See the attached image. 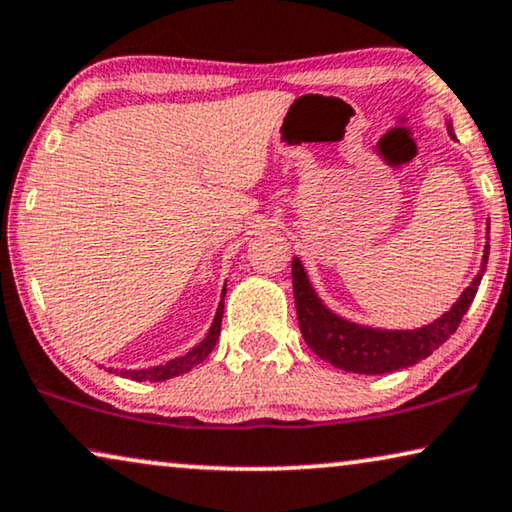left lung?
Masks as SVG:
<instances>
[{"instance_id":"8db88e82","label":"left lung","mask_w":512,"mask_h":512,"mask_svg":"<svg viewBox=\"0 0 512 512\" xmlns=\"http://www.w3.org/2000/svg\"><path fill=\"white\" fill-rule=\"evenodd\" d=\"M450 138H455L453 122L446 120ZM490 231V226H487ZM490 240V238H487ZM487 256H490V244H485L483 263L471 284L464 288L462 295L455 300L446 314L436 321L413 330H388L372 328V325L353 323L339 316L330 307L323 305L318 293L311 286L309 274L298 256L293 258V295L295 311H298L300 332L307 346L318 358L330 362L344 372L353 374H388L397 369L411 367L416 362L432 355L462 323L466 309L471 307L476 291L487 268Z\"/></svg>"}]
</instances>
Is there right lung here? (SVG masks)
<instances>
[{
    "label": "right lung",
    "instance_id": "obj_1",
    "mask_svg": "<svg viewBox=\"0 0 512 512\" xmlns=\"http://www.w3.org/2000/svg\"><path fill=\"white\" fill-rule=\"evenodd\" d=\"M224 295H226V286L221 288V300H219L217 314H214V321H212L210 330H207V335H205L201 344H196L194 348H191V351L180 355V358H173V360L164 362V365L147 367V369H122L120 376H127V379H133V381L157 383V381L173 379V376L187 374L196 365H201L207 355L212 353V348L217 346V339H219V332H221V318H224ZM108 372H113V369H108Z\"/></svg>",
    "mask_w": 512,
    "mask_h": 512
}]
</instances>
